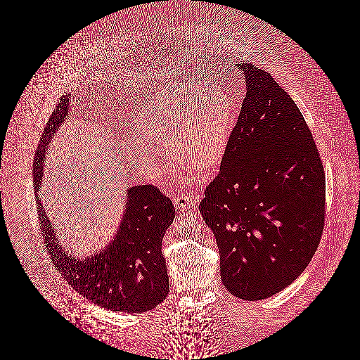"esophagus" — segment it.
<instances>
[{
    "label": "esophagus",
    "mask_w": 360,
    "mask_h": 360,
    "mask_svg": "<svg viewBox=\"0 0 360 360\" xmlns=\"http://www.w3.org/2000/svg\"><path fill=\"white\" fill-rule=\"evenodd\" d=\"M173 200H174L175 207H178L182 211H188V210L195 208L196 199L190 194L176 195Z\"/></svg>",
    "instance_id": "obj_1"
}]
</instances>
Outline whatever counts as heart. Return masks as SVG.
<instances>
[{"mask_svg": "<svg viewBox=\"0 0 360 360\" xmlns=\"http://www.w3.org/2000/svg\"><path fill=\"white\" fill-rule=\"evenodd\" d=\"M233 115L235 104L220 88L169 84L134 115L137 134L124 141V152L143 174L155 175L169 154L164 142L172 141L182 153V167L210 169L227 152Z\"/></svg>", "mask_w": 360, "mask_h": 360, "instance_id": "obj_1", "label": "heart"}]
</instances>
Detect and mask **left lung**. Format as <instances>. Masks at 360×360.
<instances>
[{
  "instance_id": "obj_1",
  "label": "left lung",
  "mask_w": 360,
  "mask_h": 360,
  "mask_svg": "<svg viewBox=\"0 0 360 360\" xmlns=\"http://www.w3.org/2000/svg\"><path fill=\"white\" fill-rule=\"evenodd\" d=\"M247 95L199 210L241 300L276 295L304 272L325 227L323 165L302 113L274 79L241 65Z\"/></svg>"
}]
</instances>
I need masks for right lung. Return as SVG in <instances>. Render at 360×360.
<instances>
[{"instance_id": "right-lung-1", "label": "right lung", "mask_w": 360, "mask_h": 360, "mask_svg": "<svg viewBox=\"0 0 360 360\" xmlns=\"http://www.w3.org/2000/svg\"><path fill=\"white\" fill-rule=\"evenodd\" d=\"M54 129L55 127H49V137L54 134ZM47 133L39 142L34 160L37 191L44 176ZM39 215L49 253L58 271L79 295L95 305L122 313H143L164 302L169 293V277L161 251L162 239L176 210L160 188L153 185L128 188L127 207L117 235L104 251L86 260L68 255L59 245L47 215L41 211Z\"/></svg>"}]
</instances>
